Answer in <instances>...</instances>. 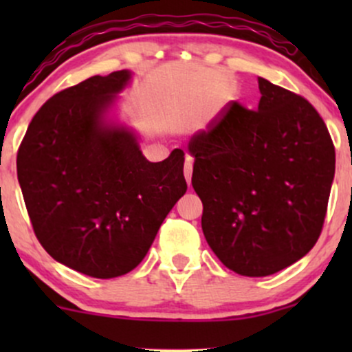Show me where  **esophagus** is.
<instances>
[{
    "mask_svg": "<svg viewBox=\"0 0 352 352\" xmlns=\"http://www.w3.org/2000/svg\"><path fill=\"white\" fill-rule=\"evenodd\" d=\"M192 168H193L192 157H187V159H185V165H184V173H185V179H187L188 185H190V180H192Z\"/></svg>",
    "mask_w": 352,
    "mask_h": 352,
    "instance_id": "1",
    "label": "esophagus"
}]
</instances>
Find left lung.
Listing matches in <instances>:
<instances>
[{"instance_id":"left-lung-1","label":"left lung","mask_w":352,"mask_h":352,"mask_svg":"<svg viewBox=\"0 0 352 352\" xmlns=\"http://www.w3.org/2000/svg\"><path fill=\"white\" fill-rule=\"evenodd\" d=\"M258 86V111L232 100L188 144L204 235L243 276L281 272L316 245L336 167L316 109L263 78Z\"/></svg>"}]
</instances>
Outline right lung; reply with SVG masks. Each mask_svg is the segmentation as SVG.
<instances>
[{"instance_id":"right-lung-1","label":"right lung","mask_w":352,"mask_h":352,"mask_svg":"<svg viewBox=\"0 0 352 352\" xmlns=\"http://www.w3.org/2000/svg\"><path fill=\"white\" fill-rule=\"evenodd\" d=\"M129 71L92 76L36 112L16 159L28 215L43 248L92 278L132 272L187 192L185 153L148 162L135 135L106 122Z\"/></svg>"}]
</instances>
